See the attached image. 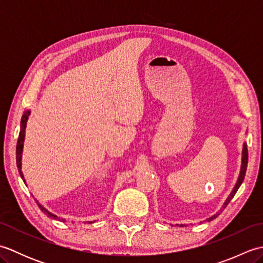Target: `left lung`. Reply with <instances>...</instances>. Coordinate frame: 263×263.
<instances>
[{"instance_id":"1","label":"left lung","mask_w":263,"mask_h":263,"mask_svg":"<svg viewBox=\"0 0 263 263\" xmlns=\"http://www.w3.org/2000/svg\"><path fill=\"white\" fill-rule=\"evenodd\" d=\"M248 160H249V154H248V146H247V143H243V149H242V165H241V171H239V175H238V178H237V182H236V184H235V186H234V189H233V191L231 192V194H230V197L227 198V200L225 201V203H224V205H222V209L225 208V206L230 203V201L234 198V195H235V193L237 192V190H238V187L241 186V184L243 183V180H244V177H245V173H247V167H248ZM222 209H220V211L222 210ZM219 215V212H217V214H215L214 216H211L210 218H208V221H210V220H212V219H215V218Z\"/></svg>"}]
</instances>
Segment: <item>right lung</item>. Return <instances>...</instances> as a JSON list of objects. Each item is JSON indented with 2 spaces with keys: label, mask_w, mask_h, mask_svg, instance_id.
I'll list each match as a JSON object with an SVG mask.
<instances>
[{
  "label": "right lung",
  "mask_w": 263,
  "mask_h": 263,
  "mask_svg": "<svg viewBox=\"0 0 263 263\" xmlns=\"http://www.w3.org/2000/svg\"><path fill=\"white\" fill-rule=\"evenodd\" d=\"M30 115V110L27 109L24 115L21 117V123H20V132H19V138H18V142H16V166H18V171H19V174L21 176L22 180L26 183L25 178H24V174H22V171H21V158H22V150H24V141H25V132H26V126H27V121H28V117ZM36 202L38 203V201L36 200ZM38 206L41 208V210L43 212H45V214L49 217V218H53V219H61V220H65L63 218H59L57 215H53L52 212H49L47 209L44 208L42 204L38 203Z\"/></svg>",
  "instance_id": "1"
}]
</instances>
